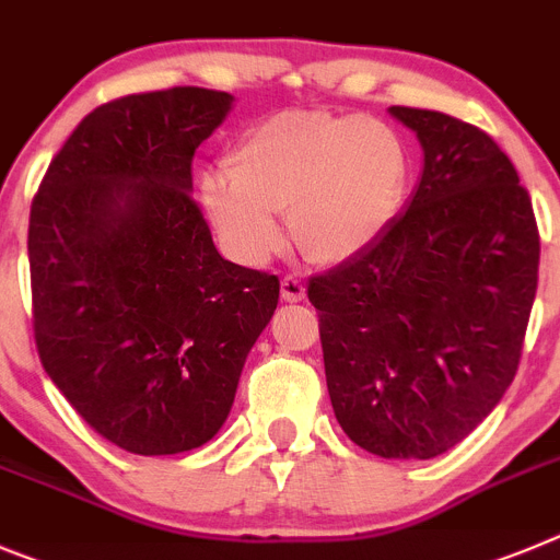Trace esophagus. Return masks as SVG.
<instances>
[{
  "label": "esophagus",
  "mask_w": 560,
  "mask_h": 560,
  "mask_svg": "<svg viewBox=\"0 0 560 560\" xmlns=\"http://www.w3.org/2000/svg\"><path fill=\"white\" fill-rule=\"evenodd\" d=\"M304 281L295 279V276H284V279H281V299L290 301V304H299V301H304Z\"/></svg>",
  "instance_id": "obj_1"
}]
</instances>
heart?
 Returning a JSON list of instances; mask_svg holds the SVG:
<instances>
[{
    "instance_id": "1",
    "label": "heart",
    "mask_w": 560,
    "mask_h": 560,
    "mask_svg": "<svg viewBox=\"0 0 560 560\" xmlns=\"http://www.w3.org/2000/svg\"><path fill=\"white\" fill-rule=\"evenodd\" d=\"M200 195L240 261L259 265L284 243L315 265H346L380 243L405 206L412 159L390 125L360 114L281 110L250 125Z\"/></svg>"
}]
</instances>
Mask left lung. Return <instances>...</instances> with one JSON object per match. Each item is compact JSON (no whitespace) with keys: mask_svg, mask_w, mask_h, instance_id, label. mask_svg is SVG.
<instances>
[{"mask_svg":"<svg viewBox=\"0 0 560 560\" xmlns=\"http://www.w3.org/2000/svg\"><path fill=\"white\" fill-rule=\"evenodd\" d=\"M390 117L424 150L416 192L374 248L306 292L342 432L371 455L430 460L511 387L541 245L491 136L441 110L393 105Z\"/></svg>","mask_w":560,"mask_h":560,"instance_id":"left-lung-1","label":"left lung"}]
</instances>
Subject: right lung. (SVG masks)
I'll return each mask as SVG.
<instances>
[{
    "instance_id": "add662e5",
    "label": "right lung",
    "mask_w": 560,
    "mask_h": 560,
    "mask_svg": "<svg viewBox=\"0 0 560 560\" xmlns=\"http://www.w3.org/2000/svg\"><path fill=\"white\" fill-rule=\"evenodd\" d=\"M234 97L198 85L94 108L30 209L33 331L85 424L133 455L203 446L229 418L279 279L223 259L192 159Z\"/></svg>"
}]
</instances>
